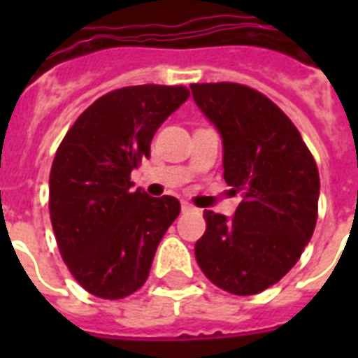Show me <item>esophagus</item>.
Returning a JSON list of instances; mask_svg holds the SVG:
<instances>
[{
    "label": "esophagus",
    "instance_id": "34e87169",
    "mask_svg": "<svg viewBox=\"0 0 358 358\" xmlns=\"http://www.w3.org/2000/svg\"><path fill=\"white\" fill-rule=\"evenodd\" d=\"M196 208L193 206V204H189V202H182V213H189V212H195Z\"/></svg>",
    "mask_w": 358,
    "mask_h": 358
}]
</instances>
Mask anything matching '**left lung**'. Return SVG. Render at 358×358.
I'll list each match as a JSON object with an SVG mask.
<instances>
[{
    "label": "left lung",
    "instance_id": "left-lung-1",
    "mask_svg": "<svg viewBox=\"0 0 358 358\" xmlns=\"http://www.w3.org/2000/svg\"><path fill=\"white\" fill-rule=\"evenodd\" d=\"M189 87L223 139L224 182L243 195L232 217L204 212L196 262L224 292L260 294L297 264L314 234L316 162L294 122L262 92L238 83Z\"/></svg>",
    "mask_w": 358,
    "mask_h": 358
}]
</instances>
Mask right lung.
<instances>
[{
    "instance_id": "add662e5",
    "label": "right lung",
    "mask_w": 358,
    "mask_h": 358,
    "mask_svg": "<svg viewBox=\"0 0 358 358\" xmlns=\"http://www.w3.org/2000/svg\"><path fill=\"white\" fill-rule=\"evenodd\" d=\"M187 98L182 85L117 89L89 106L59 145L50 217L64 264L89 294L122 299L148 278L180 202L131 191L129 174L150 156L156 129Z\"/></svg>"
}]
</instances>
